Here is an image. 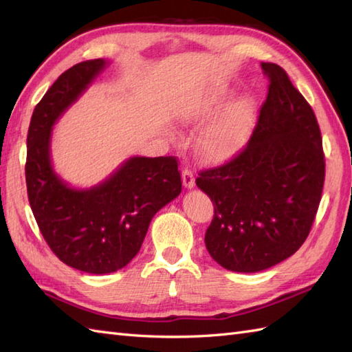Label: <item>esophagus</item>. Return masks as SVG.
<instances>
[{
    "label": "esophagus",
    "mask_w": 352,
    "mask_h": 352,
    "mask_svg": "<svg viewBox=\"0 0 352 352\" xmlns=\"http://www.w3.org/2000/svg\"><path fill=\"white\" fill-rule=\"evenodd\" d=\"M182 177H183V184H184V188L192 189L193 186H195V174H193V170H192L190 168H183Z\"/></svg>",
    "instance_id": "1"
}]
</instances>
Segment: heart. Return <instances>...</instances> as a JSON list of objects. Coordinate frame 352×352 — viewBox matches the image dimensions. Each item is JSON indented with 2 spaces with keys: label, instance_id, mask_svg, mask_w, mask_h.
<instances>
[{
  "label": "heart",
  "instance_id": "1",
  "mask_svg": "<svg viewBox=\"0 0 352 352\" xmlns=\"http://www.w3.org/2000/svg\"><path fill=\"white\" fill-rule=\"evenodd\" d=\"M231 91L227 86H216L206 94L197 96L188 110L186 119L190 122H201L218 113L230 98ZM258 107L252 96L231 102L214 121L201 131L197 140V149L204 160L221 163L236 155L248 140L257 121Z\"/></svg>",
  "mask_w": 352,
  "mask_h": 352
}]
</instances>
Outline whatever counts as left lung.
<instances>
[{"label":"left lung","mask_w":352,"mask_h":352,"mask_svg":"<svg viewBox=\"0 0 352 352\" xmlns=\"http://www.w3.org/2000/svg\"><path fill=\"white\" fill-rule=\"evenodd\" d=\"M261 69L267 95L248 144L195 180L214 206L207 251L234 272L263 271L300 250L325 180L315 111L281 66L261 63Z\"/></svg>","instance_id":"1"}]
</instances>
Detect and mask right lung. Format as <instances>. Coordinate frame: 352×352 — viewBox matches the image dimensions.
I'll return each mask as SVG.
<instances>
[{
    "instance_id": "add662e5",
    "label": "right lung",
    "mask_w": 352,
    "mask_h": 352,
    "mask_svg": "<svg viewBox=\"0 0 352 352\" xmlns=\"http://www.w3.org/2000/svg\"><path fill=\"white\" fill-rule=\"evenodd\" d=\"M106 62L94 58L65 71L34 107L27 136L25 182L41 233L58 260L89 274H110L139 252L153 216L182 192L177 157H133L109 180L71 189L50 162L51 126Z\"/></svg>"
}]
</instances>
